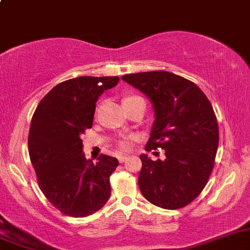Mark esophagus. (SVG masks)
Here are the masks:
<instances>
[{"instance_id": "34e87169", "label": "esophagus", "mask_w": 250, "mask_h": 250, "mask_svg": "<svg viewBox=\"0 0 250 250\" xmlns=\"http://www.w3.org/2000/svg\"><path fill=\"white\" fill-rule=\"evenodd\" d=\"M127 158H129V156H126V154H121V156L118 157L119 159V162L120 163H124V162H126Z\"/></svg>"}]
</instances>
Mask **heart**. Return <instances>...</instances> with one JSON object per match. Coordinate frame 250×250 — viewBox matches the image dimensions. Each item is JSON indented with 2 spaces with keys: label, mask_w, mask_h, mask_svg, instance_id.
Instances as JSON below:
<instances>
[{
  "label": "heart",
  "mask_w": 250,
  "mask_h": 250,
  "mask_svg": "<svg viewBox=\"0 0 250 250\" xmlns=\"http://www.w3.org/2000/svg\"><path fill=\"white\" fill-rule=\"evenodd\" d=\"M132 99H140V97H127V98H125L124 101H132ZM119 145H120L121 148H130V146H131V139H130V137H125V139H123L119 142Z\"/></svg>",
  "instance_id": "b5f03b06"
}]
</instances>
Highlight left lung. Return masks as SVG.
Returning <instances> with one entry per match:
<instances>
[{
  "instance_id": "obj_1",
  "label": "left lung",
  "mask_w": 250,
  "mask_h": 250,
  "mask_svg": "<svg viewBox=\"0 0 250 250\" xmlns=\"http://www.w3.org/2000/svg\"><path fill=\"white\" fill-rule=\"evenodd\" d=\"M121 80L142 92L153 106L145 149L166 151L163 161L140 156V190L158 208H184L203 191L215 165L218 125L212 105L195 83L167 71L130 73Z\"/></svg>"
}]
</instances>
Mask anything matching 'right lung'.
<instances>
[{"label": "right lung", "mask_w": 250, "mask_h": 250, "mask_svg": "<svg viewBox=\"0 0 250 250\" xmlns=\"http://www.w3.org/2000/svg\"><path fill=\"white\" fill-rule=\"evenodd\" d=\"M119 77L72 78L55 85L33 115L28 149L38 183L47 200L62 213L85 217L101 210L111 194L114 157L85 159L81 135L93 124L96 103Z\"/></svg>", "instance_id": "obj_1"}]
</instances>
